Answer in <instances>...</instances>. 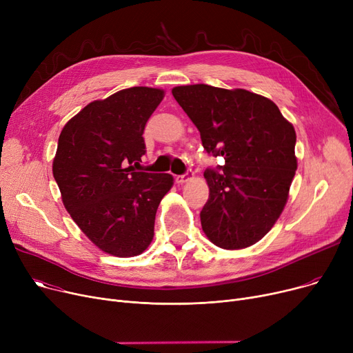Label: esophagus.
<instances>
[{
    "mask_svg": "<svg viewBox=\"0 0 353 353\" xmlns=\"http://www.w3.org/2000/svg\"><path fill=\"white\" fill-rule=\"evenodd\" d=\"M193 179H194V173H193V172H188V173H184V174L176 176V181H177L179 184L188 183V181H190V180H193Z\"/></svg>",
    "mask_w": 353,
    "mask_h": 353,
    "instance_id": "obj_1",
    "label": "esophagus"
}]
</instances>
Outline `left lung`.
<instances>
[{"mask_svg": "<svg viewBox=\"0 0 353 353\" xmlns=\"http://www.w3.org/2000/svg\"><path fill=\"white\" fill-rule=\"evenodd\" d=\"M173 97L200 132L208 153L225 165L208 169L209 200L201 229L221 249L257 243L282 214L298 169L296 133L277 105L243 88L179 85Z\"/></svg>", "mask_w": 353, "mask_h": 353, "instance_id": "obj_1", "label": "left lung"}]
</instances>
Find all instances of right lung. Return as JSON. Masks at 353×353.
<instances>
[{"mask_svg": "<svg viewBox=\"0 0 353 353\" xmlns=\"http://www.w3.org/2000/svg\"><path fill=\"white\" fill-rule=\"evenodd\" d=\"M164 90L132 87L87 104L67 121L52 160L63 205L100 250L141 254L154 236L161 199L173 188L169 173L136 172L145 153L144 127Z\"/></svg>", "mask_w": 353, "mask_h": 353, "instance_id": "1", "label": "right lung"}]
</instances>
